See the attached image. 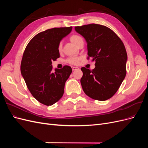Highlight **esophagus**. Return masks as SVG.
<instances>
[{"label":"esophagus","mask_w":148,"mask_h":148,"mask_svg":"<svg viewBox=\"0 0 148 148\" xmlns=\"http://www.w3.org/2000/svg\"><path fill=\"white\" fill-rule=\"evenodd\" d=\"M71 69H72L73 70H78L79 68L77 66H71Z\"/></svg>","instance_id":"esophagus-1"}]
</instances>
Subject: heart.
<instances>
[{"mask_svg":"<svg viewBox=\"0 0 148 148\" xmlns=\"http://www.w3.org/2000/svg\"><path fill=\"white\" fill-rule=\"evenodd\" d=\"M71 42H72L73 44H75V46H77L78 43L82 40V38L79 36L78 35H76V34H73L72 36H71V37L70 38ZM58 49L59 51H60L62 50V44L61 43H60L58 46ZM79 59L78 57H70L68 59L66 60V62L70 64H73V65H76L78 63Z\"/></svg>","mask_w":148,"mask_h":148,"instance_id":"heart-1","label":"heart"}]
</instances>
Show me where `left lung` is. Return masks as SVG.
<instances>
[{"label":"left lung","mask_w":148,"mask_h":148,"mask_svg":"<svg viewBox=\"0 0 148 148\" xmlns=\"http://www.w3.org/2000/svg\"><path fill=\"white\" fill-rule=\"evenodd\" d=\"M75 31L86 39L88 59L95 61L92 70L81 69L83 90L93 99L106 101L117 91L126 76L127 53L122 40L114 31L97 24L75 26Z\"/></svg>","instance_id":"obj_1"}]
</instances>
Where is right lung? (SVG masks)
Instances as JSON below:
<instances>
[{"instance_id":"1","label":"right lung","mask_w":148,"mask_h":148,"mask_svg":"<svg viewBox=\"0 0 148 148\" xmlns=\"http://www.w3.org/2000/svg\"><path fill=\"white\" fill-rule=\"evenodd\" d=\"M72 26L54 28L36 34L26 46L21 62V73L31 95L41 104L52 106L64 95L71 66L52 70V61L60 57L58 46Z\"/></svg>"}]
</instances>
